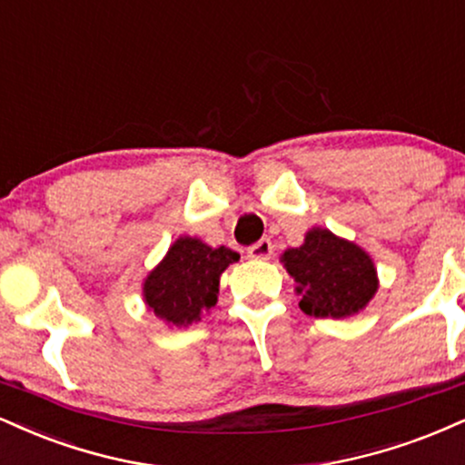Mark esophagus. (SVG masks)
<instances>
[{
	"mask_svg": "<svg viewBox=\"0 0 465 465\" xmlns=\"http://www.w3.org/2000/svg\"><path fill=\"white\" fill-rule=\"evenodd\" d=\"M271 255H272V242L268 238H262L260 242L249 249L251 260H271Z\"/></svg>",
	"mask_w": 465,
	"mask_h": 465,
	"instance_id": "obj_1",
	"label": "esophagus"
}]
</instances>
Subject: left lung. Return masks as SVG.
<instances>
[{"label": "left lung", "mask_w": 465, "mask_h": 465, "mask_svg": "<svg viewBox=\"0 0 465 465\" xmlns=\"http://www.w3.org/2000/svg\"><path fill=\"white\" fill-rule=\"evenodd\" d=\"M282 264L296 282L307 316L351 318L366 310L379 290L372 257L324 227H312L301 247L283 251Z\"/></svg>", "instance_id": "left-lung-1"}]
</instances>
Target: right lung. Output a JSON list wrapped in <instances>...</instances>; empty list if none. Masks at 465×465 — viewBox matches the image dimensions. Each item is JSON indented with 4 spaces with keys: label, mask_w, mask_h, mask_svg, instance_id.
I'll list each match as a JSON object with an SVG mask.
<instances>
[{
    "label": "right lung",
    "mask_w": 465,
    "mask_h": 465,
    "mask_svg": "<svg viewBox=\"0 0 465 465\" xmlns=\"http://www.w3.org/2000/svg\"><path fill=\"white\" fill-rule=\"evenodd\" d=\"M238 260L240 255L232 249H214L201 238L179 236L144 277V305L169 327L199 322L216 305L221 275Z\"/></svg>",
    "instance_id": "1"
}]
</instances>
